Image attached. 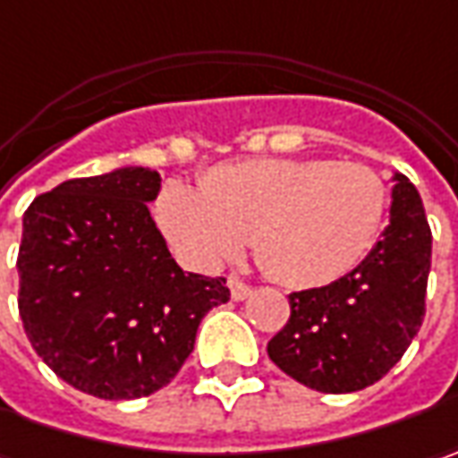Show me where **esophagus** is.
<instances>
[{
  "mask_svg": "<svg viewBox=\"0 0 458 458\" xmlns=\"http://www.w3.org/2000/svg\"><path fill=\"white\" fill-rule=\"evenodd\" d=\"M228 287H230V294H233V300H246L250 297V284H246L241 276H228Z\"/></svg>",
  "mask_w": 458,
  "mask_h": 458,
  "instance_id": "obj_1",
  "label": "esophagus"
}]
</instances>
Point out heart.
<instances>
[{"label":"heart","instance_id":"1","mask_svg":"<svg viewBox=\"0 0 458 458\" xmlns=\"http://www.w3.org/2000/svg\"><path fill=\"white\" fill-rule=\"evenodd\" d=\"M387 184L364 164L259 158L225 164L202 190L169 184L161 225L202 261H225L253 241L259 264L289 287H320L351 274L374 249Z\"/></svg>","mask_w":458,"mask_h":458}]
</instances>
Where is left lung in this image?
<instances>
[{
  "label": "left lung",
  "mask_w": 458,
  "mask_h": 458,
  "mask_svg": "<svg viewBox=\"0 0 458 458\" xmlns=\"http://www.w3.org/2000/svg\"><path fill=\"white\" fill-rule=\"evenodd\" d=\"M430 243L423 199L397 174L382 241L346 276L289 294V320L268 341V359L328 394L379 382L423 326Z\"/></svg>",
  "instance_id": "obj_1"
}]
</instances>
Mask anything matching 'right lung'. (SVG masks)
I'll return each mask as SVG.
<instances>
[{
	"instance_id": "add662e5",
	"label": "right lung",
	"mask_w": 458,
	"mask_h": 458,
	"mask_svg": "<svg viewBox=\"0 0 458 458\" xmlns=\"http://www.w3.org/2000/svg\"><path fill=\"white\" fill-rule=\"evenodd\" d=\"M153 169L69 179L32 199L17 253V308L35 353L55 377L99 400L166 387L194 348L225 279L171 259L148 202Z\"/></svg>"
}]
</instances>
